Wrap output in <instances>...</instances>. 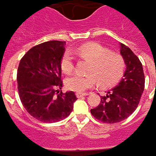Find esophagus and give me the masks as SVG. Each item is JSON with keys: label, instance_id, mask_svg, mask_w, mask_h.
Wrapping results in <instances>:
<instances>
[{"label": "esophagus", "instance_id": "obj_1", "mask_svg": "<svg viewBox=\"0 0 156 156\" xmlns=\"http://www.w3.org/2000/svg\"><path fill=\"white\" fill-rule=\"evenodd\" d=\"M85 95H88V93H76V96L78 98H81V97L85 96Z\"/></svg>", "mask_w": 156, "mask_h": 156}]
</instances>
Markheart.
I'll return each mask as SVG.
<instances>
[{"label":"heart","instance_id":"obj_1","mask_svg":"<svg viewBox=\"0 0 156 156\" xmlns=\"http://www.w3.org/2000/svg\"><path fill=\"white\" fill-rule=\"evenodd\" d=\"M75 52L81 58L91 63L87 69L89 75L75 74L69 76L65 84L69 90L78 93L84 92L95 86L98 82L103 87L115 86L122 78L126 62L122 55L110 50L99 43H89L81 46ZM61 69L69 74L75 69V59L69 51H66L61 59Z\"/></svg>","mask_w":156,"mask_h":156}]
</instances>
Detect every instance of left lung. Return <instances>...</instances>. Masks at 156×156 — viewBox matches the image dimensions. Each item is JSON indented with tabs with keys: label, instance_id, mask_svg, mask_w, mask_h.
Listing matches in <instances>:
<instances>
[{
	"label": "left lung",
	"instance_id": "left-lung-1",
	"mask_svg": "<svg viewBox=\"0 0 156 156\" xmlns=\"http://www.w3.org/2000/svg\"><path fill=\"white\" fill-rule=\"evenodd\" d=\"M121 55L127 65L122 80L106 96H101L100 104L90 110L101 122L116 123L127 119L138 107L144 90L145 77L139 58L122 43Z\"/></svg>",
	"mask_w": 156,
	"mask_h": 156
}]
</instances>
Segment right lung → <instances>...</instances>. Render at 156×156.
Here are the masks:
<instances>
[{
  "label": "right lung",
  "mask_w": 156,
  "mask_h": 156,
  "mask_svg": "<svg viewBox=\"0 0 156 156\" xmlns=\"http://www.w3.org/2000/svg\"><path fill=\"white\" fill-rule=\"evenodd\" d=\"M64 41H50L30 48L17 70L18 93L27 113L42 122L68 117L77 100L73 91L62 93L61 59Z\"/></svg>",
  "instance_id": "obj_1"
}]
</instances>
